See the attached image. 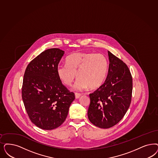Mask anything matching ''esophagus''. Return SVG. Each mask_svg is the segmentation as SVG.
Returning a JSON list of instances; mask_svg holds the SVG:
<instances>
[{
    "mask_svg": "<svg viewBox=\"0 0 158 158\" xmlns=\"http://www.w3.org/2000/svg\"><path fill=\"white\" fill-rule=\"evenodd\" d=\"M75 98H79L81 96H82V94L81 93H75Z\"/></svg>",
    "mask_w": 158,
    "mask_h": 158,
    "instance_id": "obj_1",
    "label": "esophagus"
}]
</instances>
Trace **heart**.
Returning <instances> with one entry per match:
<instances>
[{
  "label": "heart",
  "mask_w": 158,
  "mask_h": 158,
  "mask_svg": "<svg viewBox=\"0 0 158 158\" xmlns=\"http://www.w3.org/2000/svg\"><path fill=\"white\" fill-rule=\"evenodd\" d=\"M109 62L102 54L76 52L66 58V64H59L56 73L60 81L71 86L76 76L78 77L73 88L81 90L87 87L91 89L100 87L106 80Z\"/></svg>",
  "instance_id": "heart-1"
}]
</instances>
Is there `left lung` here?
<instances>
[{
	"label": "left lung",
	"instance_id": "obj_1",
	"mask_svg": "<svg viewBox=\"0 0 158 158\" xmlns=\"http://www.w3.org/2000/svg\"><path fill=\"white\" fill-rule=\"evenodd\" d=\"M109 72L103 84L89 94L87 111L89 121L101 128L116 125L124 117L130 106L132 77L128 67L108 51Z\"/></svg>",
	"mask_w": 158,
	"mask_h": 158
}]
</instances>
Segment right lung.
Returning <instances> with one entry per match:
<instances>
[{
    "label": "right lung",
    "instance_id": "obj_1",
    "mask_svg": "<svg viewBox=\"0 0 158 158\" xmlns=\"http://www.w3.org/2000/svg\"><path fill=\"white\" fill-rule=\"evenodd\" d=\"M64 51L47 49L28 65L22 85V99L28 117L39 128L51 130L65 121L75 100L60 81L56 68Z\"/></svg>",
    "mask_w": 158,
    "mask_h": 158
}]
</instances>
